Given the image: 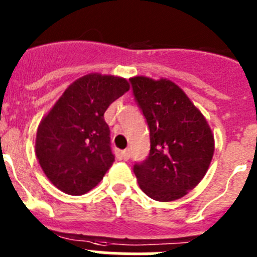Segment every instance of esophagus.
I'll use <instances>...</instances> for the list:
<instances>
[{
  "label": "esophagus",
  "mask_w": 257,
  "mask_h": 257,
  "mask_svg": "<svg viewBox=\"0 0 257 257\" xmlns=\"http://www.w3.org/2000/svg\"><path fill=\"white\" fill-rule=\"evenodd\" d=\"M121 157L123 158L124 161H128V158H130V150L124 149L121 152Z\"/></svg>",
  "instance_id": "1"
}]
</instances>
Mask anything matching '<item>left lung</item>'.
<instances>
[{"instance_id": "1", "label": "left lung", "mask_w": 257, "mask_h": 257, "mask_svg": "<svg viewBox=\"0 0 257 257\" xmlns=\"http://www.w3.org/2000/svg\"><path fill=\"white\" fill-rule=\"evenodd\" d=\"M150 130V153L134 166L140 188L157 201L181 199L208 172L214 135L185 91L168 79H130Z\"/></svg>"}]
</instances>
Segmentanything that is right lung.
Returning a JSON list of instances; mask_svg holds the SVG:
<instances>
[{"label": "right lung", "mask_w": 257, "mask_h": 257, "mask_svg": "<svg viewBox=\"0 0 257 257\" xmlns=\"http://www.w3.org/2000/svg\"><path fill=\"white\" fill-rule=\"evenodd\" d=\"M128 90L123 77L88 74L72 82L43 117L35 155L58 190L79 196L103 180L114 162L104 112Z\"/></svg>", "instance_id": "add662e5"}]
</instances>
